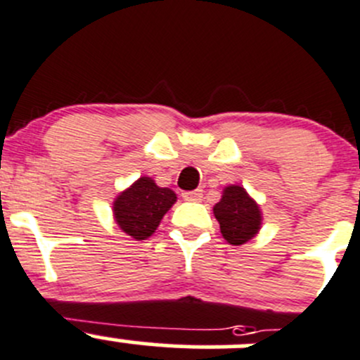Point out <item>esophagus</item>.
Here are the masks:
<instances>
[{"instance_id":"obj_1","label":"esophagus","mask_w":360,"mask_h":360,"mask_svg":"<svg viewBox=\"0 0 360 360\" xmlns=\"http://www.w3.org/2000/svg\"><path fill=\"white\" fill-rule=\"evenodd\" d=\"M183 198L188 202H200L202 200V190H193V191H184Z\"/></svg>"}]
</instances>
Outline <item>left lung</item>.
<instances>
[{
	"label": "left lung",
	"mask_w": 360,
	"mask_h": 360,
	"mask_svg": "<svg viewBox=\"0 0 360 360\" xmlns=\"http://www.w3.org/2000/svg\"><path fill=\"white\" fill-rule=\"evenodd\" d=\"M214 216L223 237L230 244H244L260 229V209L240 186H229L214 205Z\"/></svg>",
	"instance_id": "left-lung-1"
}]
</instances>
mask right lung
I'll return each mask as SVG.
<instances>
[{
	"label": "right lung",
	"instance_id": "obj_1",
	"mask_svg": "<svg viewBox=\"0 0 360 360\" xmlns=\"http://www.w3.org/2000/svg\"><path fill=\"white\" fill-rule=\"evenodd\" d=\"M169 188L156 186L151 177H141L114 202V218L124 233L134 239H148L176 202Z\"/></svg>",
	"mask_w": 360,
	"mask_h": 360
}]
</instances>
